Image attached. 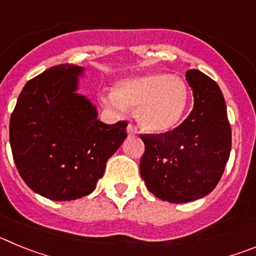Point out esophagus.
Here are the masks:
<instances>
[{
	"instance_id": "esophagus-1",
	"label": "esophagus",
	"mask_w": 256,
	"mask_h": 256,
	"mask_svg": "<svg viewBox=\"0 0 256 256\" xmlns=\"http://www.w3.org/2000/svg\"><path fill=\"white\" fill-rule=\"evenodd\" d=\"M126 132H128V136H136L138 133V130H137V128L133 126L132 124H128V126H126Z\"/></svg>"
}]
</instances>
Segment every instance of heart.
Instances as JSON below:
<instances>
[{
	"label": "heart",
	"instance_id": "b5f03b06",
	"mask_svg": "<svg viewBox=\"0 0 256 256\" xmlns=\"http://www.w3.org/2000/svg\"><path fill=\"white\" fill-rule=\"evenodd\" d=\"M184 79L169 73H148L116 83L114 92L101 96L115 112L137 110V120L148 132H168L177 126L188 104Z\"/></svg>",
	"mask_w": 256,
	"mask_h": 256
}]
</instances>
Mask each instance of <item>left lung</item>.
<instances>
[{"mask_svg": "<svg viewBox=\"0 0 256 256\" xmlns=\"http://www.w3.org/2000/svg\"><path fill=\"white\" fill-rule=\"evenodd\" d=\"M186 79L194 94L188 116L164 134H141L142 180L156 198L174 204L198 200L216 188L232 144L219 86L195 69L187 72Z\"/></svg>", "mask_w": 256, "mask_h": 256, "instance_id": "8db88e82", "label": "left lung"}]
</instances>
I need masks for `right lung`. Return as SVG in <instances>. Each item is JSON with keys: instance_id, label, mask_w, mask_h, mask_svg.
<instances>
[{"instance_id": "add662e5", "label": "right lung", "mask_w": 256, "mask_h": 256, "mask_svg": "<svg viewBox=\"0 0 256 256\" xmlns=\"http://www.w3.org/2000/svg\"><path fill=\"white\" fill-rule=\"evenodd\" d=\"M82 73V66L61 64L28 80L10 118L20 177L54 201L90 195L126 138V122L102 123L91 101L76 94Z\"/></svg>"}]
</instances>
